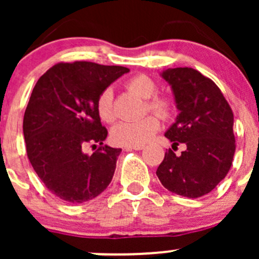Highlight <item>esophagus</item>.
<instances>
[{"instance_id": "esophagus-1", "label": "esophagus", "mask_w": 259, "mask_h": 259, "mask_svg": "<svg viewBox=\"0 0 259 259\" xmlns=\"http://www.w3.org/2000/svg\"><path fill=\"white\" fill-rule=\"evenodd\" d=\"M126 149H134V150H143V149H144V146H143V145H130V146H126Z\"/></svg>"}]
</instances>
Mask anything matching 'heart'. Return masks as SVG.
Masks as SVG:
<instances>
[{"label": "heart", "instance_id": "b5f03b06", "mask_svg": "<svg viewBox=\"0 0 259 259\" xmlns=\"http://www.w3.org/2000/svg\"><path fill=\"white\" fill-rule=\"evenodd\" d=\"M126 88L132 93L144 99L150 111L160 117L169 116L171 111V103L164 96H154L156 94V83L146 75H137L126 82ZM114 93L111 89L101 91L96 100V111L100 119L105 122H113L115 111L113 106ZM159 129V120L155 116H146L137 121H121L111 130V139L119 145H144L154 137Z\"/></svg>", "mask_w": 259, "mask_h": 259}]
</instances>
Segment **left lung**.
<instances>
[{
    "instance_id": "8db88e82",
    "label": "left lung",
    "mask_w": 259,
    "mask_h": 259,
    "mask_svg": "<svg viewBox=\"0 0 259 259\" xmlns=\"http://www.w3.org/2000/svg\"><path fill=\"white\" fill-rule=\"evenodd\" d=\"M170 85L179 114L165 132L185 150H166L156 176L164 188L187 198L208 194L226 178L233 161L236 139L233 111L218 86L190 67L166 69L160 74Z\"/></svg>"
}]
</instances>
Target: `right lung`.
Segmentation results:
<instances>
[{"instance_id":"add662e5","label":"right lung","mask_w":259,"mask_h":259,"mask_svg":"<svg viewBox=\"0 0 259 259\" xmlns=\"http://www.w3.org/2000/svg\"><path fill=\"white\" fill-rule=\"evenodd\" d=\"M130 70L95 62L57 64L38 79L23 116L28 160L46 188L71 204L88 202L113 179L121 149L104 145L96 100ZM88 144H100L93 154Z\"/></svg>"}]
</instances>
